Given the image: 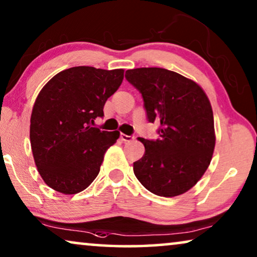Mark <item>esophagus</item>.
<instances>
[{"label":"esophagus","mask_w":257,"mask_h":257,"mask_svg":"<svg viewBox=\"0 0 257 257\" xmlns=\"http://www.w3.org/2000/svg\"><path fill=\"white\" fill-rule=\"evenodd\" d=\"M120 139H121L124 143H126V142H131V140H133V137L125 135V133H121V135H120Z\"/></svg>","instance_id":"1"}]
</instances>
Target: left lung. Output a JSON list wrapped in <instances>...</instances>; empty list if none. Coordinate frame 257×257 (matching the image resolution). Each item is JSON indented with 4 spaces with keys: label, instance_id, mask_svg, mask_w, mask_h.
Segmentation results:
<instances>
[{
    "label": "left lung",
    "instance_id": "8db88e82",
    "mask_svg": "<svg viewBox=\"0 0 257 257\" xmlns=\"http://www.w3.org/2000/svg\"><path fill=\"white\" fill-rule=\"evenodd\" d=\"M125 78L142 93L147 119L159 122V139L145 146L133 172L153 194H184L208 168L215 147L213 110L205 91L192 79L163 68L127 70Z\"/></svg>",
    "mask_w": 257,
    "mask_h": 257
}]
</instances>
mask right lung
Listing matches in <instances>:
<instances>
[{
    "instance_id": "add662e5",
    "label": "right lung",
    "mask_w": 257,
    "mask_h": 257,
    "mask_svg": "<svg viewBox=\"0 0 257 257\" xmlns=\"http://www.w3.org/2000/svg\"><path fill=\"white\" fill-rule=\"evenodd\" d=\"M124 79V70L75 66L52 77L35 100L30 143L45 184L63 194L89 187L119 131L92 127Z\"/></svg>"
}]
</instances>
